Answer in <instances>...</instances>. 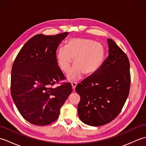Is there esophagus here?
<instances>
[{"label":"esophagus","mask_w":146,"mask_h":146,"mask_svg":"<svg viewBox=\"0 0 146 146\" xmlns=\"http://www.w3.org/2000/svg\"><path fill=\"white\" fill-rule=\"evenodd\" d=\"M76 85H77L76 82H72V83H71V86H72V88H73V90H75Z\"/></svg>","instance_id":"1"}]
</instances>
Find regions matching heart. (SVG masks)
<instances>
[{
    "label": "heart",
    "instance_id": "obj_1",
    "mask_svg": "<svg viewBox=\"0 0 146 146\" xmlns=\"http://www.w3.org/2000/svg\"><path fill=\"white\" fill-rule=\"evenodd\" d=\"M56 61L60 69L68 73L73 63L74 65L67 75L72 82L86 76L94 75L104 63L105 49L100 43L85 38H70L64 47L61 46L56 51Z\"/></svg>",
    "mask_w": 146,
    "mask_h": 146
}]
</instances>
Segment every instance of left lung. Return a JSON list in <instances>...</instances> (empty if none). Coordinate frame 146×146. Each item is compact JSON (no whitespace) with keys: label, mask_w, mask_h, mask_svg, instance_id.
<instances>
[{"label":"left lung","mask_w":146,"mask_h":146,"mask_svg":"<svg viewBox=\"0 0 146 146\" xmlns=\"http://www.w3.org/2000/svg\"><path fill=\"white\" fill-rule=\"evenodd\" d=\"M107 42L108 56L100 69L75 88L80 96L79 118L91 126L104 125L115 119L129 94V59L112 39H108Z\"/></svg>","instance_id":"left-lung-1"}]
</instances>
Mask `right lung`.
Returning <instances> with one entry per match:
<instances>
[{"instance_id":"add662e5","label":"right lung","mask_w":146,"mask_h":146,"mask_svg":"<svg viewBox=\"0 0 146 146\" xmlns=\"http://www.w3.org/2000/svg\"><path fill=\"white\" fill-rule=\"evenodd\" d=\"M68 35L64 33L33 36L21 48L12 65V98L21 115L34 125L54 122L72 92L70 83L53 87L65 78L57 63L56 51Z\"/></svg>"}]
</instances>
